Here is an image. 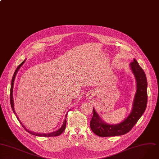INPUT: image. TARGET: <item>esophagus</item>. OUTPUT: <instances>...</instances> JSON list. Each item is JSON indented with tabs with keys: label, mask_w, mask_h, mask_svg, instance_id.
<instances>
[{
	"label": "esophagus",
	"mask_w": 159,
	"mask_h": 159,
	"mask_svg": "<svg viewBox=\"0 0 159 159\" xmlns=\"http://www.w3.org/2000/svg\"><path fill=\"white\" fill-rule=\"evenodd\" d=\"M93 95H94L93 92H88L87 94V98H88L89 99H91L92 98V97H93Z\"/></svg>",
	"instance_id": "34e87169"
}]
</instances>
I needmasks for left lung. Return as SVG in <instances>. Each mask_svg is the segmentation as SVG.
Masks as SVG:
<instances>
[{
  "instance_id": "left-lung-1",
  "label": "left lung",
  "mask_w": 159,
  "mask_h": 159,
  "mask_svg": "<svg viewBox=\"0 0 159 159\" xmlns=\"http://www.w3.org/2000/svg\"><path fill=\"white\" fill-rule=\"evenodd\" d=\"M130 67L136 81V92L134 96L132 111L129 116L117 124H107L101 119L93 108V116L90 121V128L96 135L101 137H110L124 135L135 125L143 115L147 105V80L143 69L137 60L130 64Z\"/></svg>"
}]
</instances>
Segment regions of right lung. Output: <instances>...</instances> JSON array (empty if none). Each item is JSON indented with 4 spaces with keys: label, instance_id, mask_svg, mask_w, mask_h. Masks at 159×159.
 <instances>
[{
    "label": "right lung",
    "instance_id": "obj_1",
    "mask_svg": "<svg viewBox=\"0 0 159 159\" xmlns=\"http://www.w3.org/2000/svg\"><path fill=\"white\" fill-rule=\"evenodd\" d=\"M25 60H24L23 62L18 66V67L16 68V69L15 70V72L14 73L13 75V78H12V80H11V91H10V102H11V107H12V109H13V113H15V115H16L17 119L19 120V118L18 117L16 116V113H15V109H14V100H13V87H14V82H15V77H16V75L17 74L18 71L19 70L20 68L21 67V66L25 63ZM67 115H66V118L64 119V123L62 124V125L61 126V127L58 129L56 131H54V132H50V133H47V134H41V133H35V132H31L30 130H29L27 129H26L25 127V126H24L21 122H20V120H19V121L20 122V124H21L22 127L25 129L26 130V131H27L29 133L31 134L32 135H34V136H43V137H53V136H60L61 134H62L64 130L66 129V118H67Z\"/></svg>",
    "mask_w": 159,
    "mask_h": 159
}]
</instances>
